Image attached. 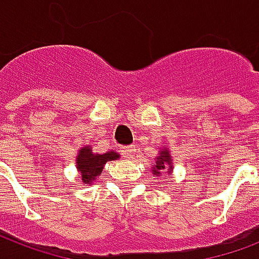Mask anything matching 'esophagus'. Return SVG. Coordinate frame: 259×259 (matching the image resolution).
<instances>
[{"label":"esophagus","mask_w":259,"mask_h":259,"mask_svg":"<svg viewBox=\"0 0 259 259\" xmlns=\"http://www.w3.org/2000/svg\"><path fill=\"white\" fill-rule=\"evenodd\" d=\"M136 153V146L134 145H127V146H122L121 148V154L126 158H132Z\"/></svg>","instance_id":"1"}]
</instances>
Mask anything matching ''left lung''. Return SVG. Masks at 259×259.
Instances as JSON below:
<instances>
[{
  "mask_svg": "<svg viewBox=\"0 0 259 259\" xmlns=\"http://www.w3.org/2000/svg\"><path fill=\"white\" fill-rule=\"evenodd\" d=\"M154 165L152 166V172L156 177L161 175L162 170H166V172H170L173 169V162H172V156H170V152L166 149H161L160 153L156 158H154Z\"/></svg>",
  "mask_w": 259,
  "mask_h": 259,
  "instance_id": "1",
  "label": "left lung"
}]
</instances>
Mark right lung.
<instances>
[{
    "mask_svg": "<svg viewBox=\"0 0 259 259\" xmlns=\"http://www.w3.org/2000/svg\"><path fill=\"white\" fill-rule=\"evenodd\" d=\"M117 158H119V154L113 150L98 154L91 150V146H83L82 149H79L76 156V169L80 173L83 183L91 184L94 180H97V176L101 175L106 162L113 161Z\"/></svg>",
    "mask_w": 259,
    "mask_h": 259,
    "instance_id": "add662e5",
    "label": "right lung"
}]
</instances>
